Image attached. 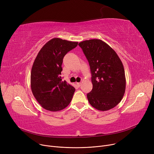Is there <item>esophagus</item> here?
I'll return each mask as SVG.
<instances>
[{
    "label": "esophagus",
    "instance_id": "1",
    "mask_svg": "<svg viewBox=\"0 0 154 154\" xmlns=\"http://www.w3.org/2000/svg\"><path fill=\"white\" fill-rule=\"evenodd\" d=\"M76 84H77V85L78 87H80V84H81V83H80V82H77Z\"/></svg>",
    "mask_w": 154,
    "mask_h": 154
}]
</instances>
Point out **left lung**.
Segmentation results:
<instances>
[{
    "mask_svg": "<svg viewBox=\"0 0 154 154\" xmlns=\"http://www.w3.org/2000/svg\"><path fill=\"white\" fill-rule=\"evenodd\" d=\"M92 74V90L87 95L91 106L100 111L115 107L122 99L126 79L123 63L107 44L100 39L80 42Z\"/></svg>",
    "mask_w": 154,
    "mask_h": 154,
    "instance_id": "8db88e82",
    "label": "left lung"
}]
</instances>
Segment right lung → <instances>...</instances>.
<instances>
[{
	"label": "right lung",
	"mask_w": 154,
	"mask_h": 154,
	"mask_svg": "<svg viewBox=\"0 0 154 154\" xmlns=\"http://www.w3.org/2000/svg\"><path fill=\"white\" fill-rule=\"evenodd\" d=\"M77 44V42L54 38L36 57L31 70L30 87L34 97L45 110H63L72 100L75 88L66 80L62 81L60 75L63 57Z\"/></svg>",
	"instance_id": "right-lung-1"
}]
</instances>
